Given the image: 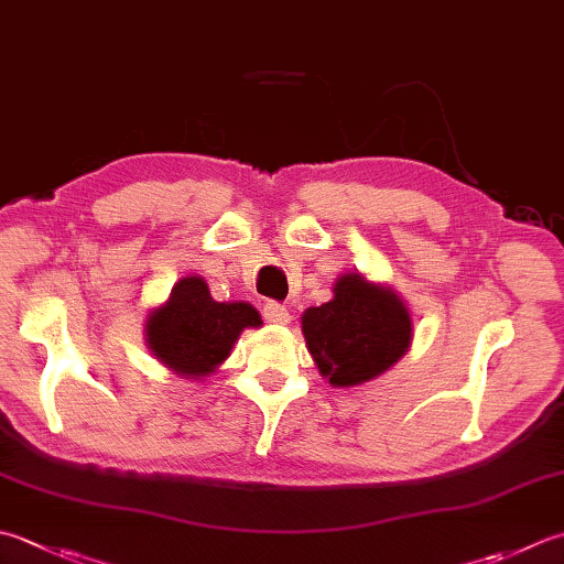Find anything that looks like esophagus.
<instances>
[{
  "mask_svg": "<svg viewBox=\"0 0 564 564\" xmlns=\"http://www.w3.org/2000/svg\"><path fill=\"white\" fill-rule=\"evenodd\" d=\"M263 319H267V323H271V325H289L291 313H289V307H285V305L271 301V303L263 305Z\"/></svg>",
  "mask_w": 564,
  "mask_h": 564,
  "instance_id": "obj_1",
  "label": "esophagus"
}]
</instances>
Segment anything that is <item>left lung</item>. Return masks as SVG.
I'll list each match as a JSON object with an SVG mask.
<instances>
[{
	"label": "left lung",
	"mask_w": 564,
	"mask_h": 564,
	"mask_svg": "<svg viewBox=\"0 0 564 564\" xmlns=\"http://www.w3.org/2000/svg\"><path fill=\"white\" fill-rule=\"evenodd\" d=\"M305 345L319 373L339 389L381 377L411 347L413 325L403 301L361 273H345L335 297L303 313Z\"/></svg>",
	"instance_id": "1"
}]
</instances>
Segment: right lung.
Returning <instances> with one entry per match:
<instances>
[{
    "mask_svg": "<svg viewBox=\"0 0 564 564\" xmlns=\"http://www.w3.org/2000/svg\"><path fill=\"white\" fill-rule=\"evenodd\" d=\"M249 303H217L200 275H185L147 319V345L171 371L203 379L223 364L241 329L259 327Z\"/></svg>",
    "mask_w": 564,
    "mask_h": 564,
    "instance_id": "add662e5",
    "label": "right lung"
}]
</instances>
